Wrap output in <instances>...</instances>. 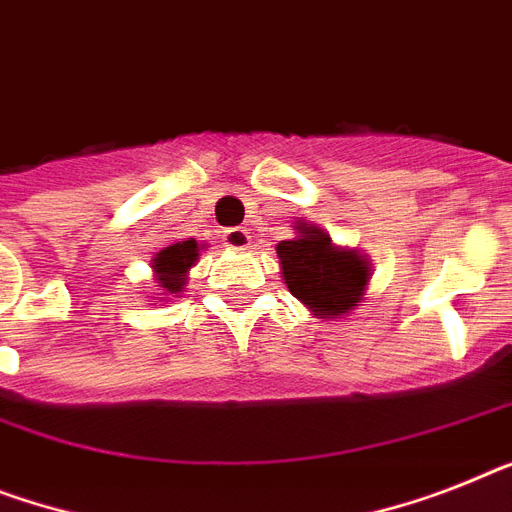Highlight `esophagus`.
I'll use <instances>...</instances> for the list:
<instances>
[{"mask_svg":"<svg viewBox=\"0 0 512 512\" xmlns=\"http://www.w3.org/2000/svg\"><path fill=\"white\" fill-rule=\"evenodd\" d=\"M222 243L232 251H246L251 246V235H248L246 227H230V230L222 232Z\"/></svg>","mask_w":512,"mask_h":512,"instance_id":"obj_1","label":"esophagus"}]
</instances>
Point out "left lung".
Masks as SVG:
<instances>
[{
  "mask_svg": "<svg viewBox=\"0 0 512 512\" xmlns=\"http://www.w3.org/2000/svg\"><path fill=\"white\" fill-rule=\"evenodd\" d=\"M298 238L280 240L277 256L287 290L319 316L348 314L369 282V264L356 251H340L329 235L298 227Z\"/></svg>",
  "mask_w": 512,
  "mask_h": 512,
  "instance_id": "left-lung-1",
  "label": "left lung"
}]
</instances>
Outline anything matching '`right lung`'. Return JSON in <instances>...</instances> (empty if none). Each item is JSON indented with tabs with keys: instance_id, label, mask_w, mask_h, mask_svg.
<instances>
[{
	"instance_id": "1",
	"label": "right lung",
	"mask_w": 512,
	"mask_h": 512,
	"mask_svg": "<svg viewBox=\"0 0 512 512\" xmlns=\"http://www.w3.org/2000/svg\"><path fill=\"white\" fill-rule=\"evenodd\" d=\"M198 243L196 240H180V243H172L164 251L156 253L154 269L156 277H159V287L170 290V293H180L185 285V274L198 259Z\"/></svg>"
}]
</instances>
